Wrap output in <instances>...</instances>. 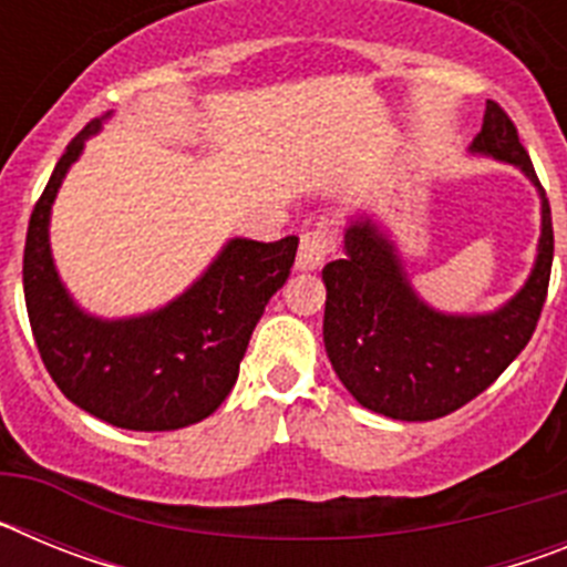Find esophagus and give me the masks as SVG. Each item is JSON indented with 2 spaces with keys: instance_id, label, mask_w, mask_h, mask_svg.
Returning <instances> with one entry per match:
<instances>
[{
  "instance_id": "obj_1",
  "label": "esophagus",
  "mask_w": 567,
  "mask_h": 567,
  "mask_svg": "<svg viewBox=\"0 0 567 567\" xmlns=\"http://www.w3.org/2000/svg\"><path fill=\"white\" fill-rule=\"evenodd\" d=\"M334 252V233L329 221H318V227L307 229L300 235L298 247V269H318L327 264L329 255Z\"/></svg>"
}]
</instances>
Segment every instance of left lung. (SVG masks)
Listing matches in <instances>:
<instances>
[{
	"label": "left lung",
	"mask_w": 567,
	"mask_h": 567,
	"mask_svg": "<svg viewBox=\"0 0 567 567\" xmlns=\"http://www.w3.org/2000/svg\"><path fill=\"white\" fill-rule=\"evenodd\" d=\"M474 153L517 164L539 184L517 124L488 102ZM346 255L323 267V343L340 383L392 420H437L483 394L528 346L548 298L554 224L543 198V238L528 284L494 315H440L412 292L394 247L372 221H352Z\"/></svg>",
	"instance_id": "obj_1"
}]
</instances>
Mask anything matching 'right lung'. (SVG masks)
Returning <instances> with one entry per match:
<instances>
[{
	"label": "right lung",
	"mask_w": 567,
	"mask_h": 567,
	"mask_svg": "<svg viewBox=\"0 0 567 567\" xmlns=\"http://www.w3.org/2000/svg\"><path fill=\"white\" fill-rule=\"evenodd\" d=\"M99 124L68 144L30 213L22 267L30 329L70 403L130 432H173L209 417L233 392L255 323L287 284L298 238H235L169 307L130 320L90 318L59 280L48 221L64 173Z\"/></svg>",
	"instance_id": "1"
}]
</instances>
